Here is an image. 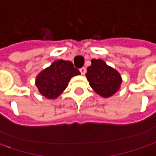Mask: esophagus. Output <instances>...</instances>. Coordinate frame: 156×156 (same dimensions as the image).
I'll return each instance as SVG.
<instances>
[{"instance_id": "esophagus-1", "label": "esophagus", "mask_w": 156, "mask_h": 156, "mask_svg": "<svg viewBox=\"0 0 156 156\" xmlns=\"http://www.w3.org/2000/svg\"><path fill=\"white\" fill-rule=\"evenodd\" d=\"M80 72H81V74H82V75H85V72H86V69H85V67L81 68V69H80Z\"/></svg>"}]
</instances>
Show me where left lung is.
I'll use <instances>...</instances> for the list:
<instances>
[{
  "label": "left lung",
  "instance_id": "1",
  "mask_svg": "<svg viewBox=\"0 0 156 156\" xmlns=\"http://www.w3.org/2000/svg\"><path fill=\"white\" fill-rule=\"evenodd\" d=\"M85 76L93 91L103 98L114 95L122 83L119 71L106 65L102 59H92Z\"/></svg>",
  "mask_w": 156,
  "mask_h": 156
}]
</instances>
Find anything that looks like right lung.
<instances>
[{
	"instance_id": "obj_1",
	"label": "right lung",
	"mask_w": 156,
	"mask_h": 156,
	"mask_svg": "<svg viewBox=\"0 0 156 156\" xmlns=\"http://www.w3.org/2000/svg\"><path fill=\"white\" fill-rule=\"evenodd\" d=\"M80 75L71 61L56 60L37 76L35 84L38 91L49 99L57 98L66 89L71 78Z\"/></svg>"
}]
</instances>
